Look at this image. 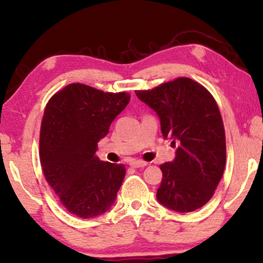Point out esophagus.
<instances>
[{
    "instance_id": "obj_1",
    "label": "esophagus",
    "mask_w": 263,
    "mask_h": 263,
    "mask_svg": "<svg viewBox=\"0 0 263 263\" xmlns=\"http://www.w3.org/2000/svg\"><path fill=\"white\" fill-rule=\"evenodd\" d=\"M129 164L135 168H143L146 166V162H144V161H141V160H134L129 162Z\"/></svg>"
}]
</instances>
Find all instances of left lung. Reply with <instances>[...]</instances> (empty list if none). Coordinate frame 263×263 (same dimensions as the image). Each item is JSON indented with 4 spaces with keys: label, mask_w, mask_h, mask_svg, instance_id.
I'll use <instances>...</instances> for the list:
<instances>
[{
    "label": "left lung",
    "mask_w": 263,
    "mask_h": 263,
    "mask_svg": "<svg viewBox=\"0 0 263 263\" xmlns=\"http://www.w3.org/2000/svg\"><path fill=\"white\" fill-rule=\"evenodd\" d=\"M136 95L157 114L163 138L178 146L174 160L160 166L157 201L178 213L203 207L214 195L226 163L225 129L215 100L190 78Z\"/></svg>",
    "instance_id": "1"
}]
</instances>
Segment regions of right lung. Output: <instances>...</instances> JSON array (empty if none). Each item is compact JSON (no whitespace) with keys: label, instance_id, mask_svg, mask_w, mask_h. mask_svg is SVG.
I'll list each match as a JSON object with an SVG mask.
<instances>
[{"label":"right lung","instance_id":"1","mask_svg":"<svg viewBox=\"0 0 263 263\" xmlns=\"http://www.w3.org/2000/svg\"><path fill=\"white\" fill-rule=\"evenodd\" d=\"M128 102L126 92H103L74 83L56 92L45 107L42 170L64 207L79 218H95L114 204L125 166L104 162L95 154L97 143Z\"/></svg>","mask_w":263,"mask_h":263}]
</instances>
